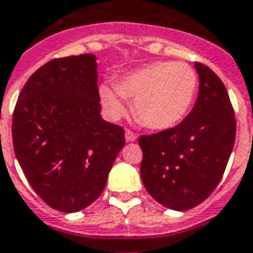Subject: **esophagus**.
<instances>
[{"mask_svg": "<svg viewBox=\"0 0 253 253\" xmlns=\"http://www.w3.org/2000/svg\"><path fill=\"white\" fill-rule=\"evenodd\" d=\"M125 136H126L127 142H134L136 139V134L134 131H131V130H126Z\"/></svg>", "mask_w": 253, "mask_h": 253, "instance_id": "esophagus-1", "label": "esophagus"}]
</instances>
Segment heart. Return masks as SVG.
<instances>
[{"label": "heart", "mask_w": 253, "mask_h": 253, "mask_svg": "<svg viewBox=\"0 0 253 253\" xmlns=\"http://www.w3.org/2000/svg\"><path fill=\"white\" fill-rule=\"evenodd\" d=\"M197 74L190 65L158 61L125 75L112 89L100 88L103 106L112 117L126 110L124 99L134 102V114L149 128L166 130L184 121L197 93Z\"/></svg>", "instance_id": "obj_1"}]
</instances>
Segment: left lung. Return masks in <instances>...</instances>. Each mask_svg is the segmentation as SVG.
I'll use <instances>...</instances> for the list:
<instances>
[{"mask_svg":"<svg viewBox=\"0 0 253 253\" xmlns=\"http://www.w3.org/2000/svg\"><path fill=\"white\" fill-rule=\"evenodd\" d=\"M197 100L177 126L139 136L141 177L155 201L188 211L205 201L222 178L236 136V118L221 79L201 63Z\"/></svg>","mask_w":253,"mask_h":253,"instance_id":"obj_1","label":"left lung"}]
</instances>
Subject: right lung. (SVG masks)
<instances>
[{"mask_svg":"<svg viewBox=\"0 0 253 253\" xmlns=\"http://www.w3.org/2000/svg\"><path fill=\"white\" fill-rule=\"evenodd\" d=\"M96 57L53 59L18 95L12 136L17 161L50 208L79 212L102 194L125 130L100 117Z\"/></svg>","mask_w":253,"mask_h":253,"instance_id":"obj_1","label":"right lung"}]
</instances>
